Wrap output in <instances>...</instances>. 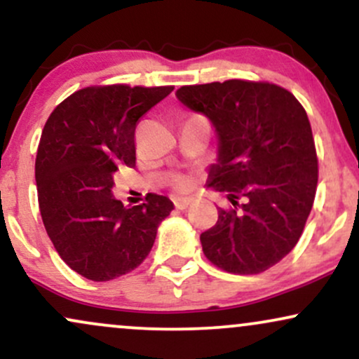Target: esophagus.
Returning <instances> with one entry per match:
<instances>
[{
	"label": "esophagus",
	"instance_id": "1",
	"mask_svg": "<svg viewBox=\"0 0 359 359\" xmlns=\"http://www.w3.org/2000/svg\"><path fill=\"white\" fill-rule=\"evenodd\" d=\"M174 204H175V209H179V211H184V209H187L189 205L192 204V199H191V197H182V199H177Z\"/></svg>",
	"mask_w": 359,
	"mask_h": 359
}]
</instances>
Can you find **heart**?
Here are the masks:
<instances>
[{
  "mask_svg": "<svg viewBox=\"0 0 359 359\" xmlns=\"http://www.w3.org/2000/svg\"><path fill=\"white\" fill-rule=\"evenodd\" d=\"M177 187H179V189H187L189 187V180L184 179V177H179V179H177Z\"/></svg>",
  "mask_w": 359,
  "mask_h": 359,
  "instance_id": "b5f03b06",
  "label": "heart"
}]
</instances>
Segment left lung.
Returning a JSON list of instances; mask_svg holds the SVG:
<instances>
[{"label": "left lung", "instance_id": "obj_1", "mask_svg": "<svg viewBox=\"0 0 359 359\" xmlns=\"http://www.w3.org/2000/svg\"><path fill=\"white\" fill-rule=\"evenodd\" d=\"M175 96L212 123L217 160L208 187L234 205L219 208L216 224L201 234L204 255L229 273L269 270L297 245L314 204L317 155L306 109L269 82L182 86Z\"/></svg>", "mask_w": 359, "mask_h": 359}]
</instances>
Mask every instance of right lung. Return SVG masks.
Returning <instances> with one entry per match:
<instances>
[{
	"label": "right lung",
	"instance_id": "obj_1",
	"mask_svg": "<svg viewBox=\"0 0 359 359\" xmlns=\"http://www.w3.org/2000/svg\"><path fill=\"white\" fill-rule=\"evenodd\" d=\"M172 86L84 88L62 101L45 123L35 160L40 214L48 238L74 271L108 282L142 265L158 224L174 209L165 196L125 208L113 175L137 160L138 119Z\"/></svg>",
	"mask_w": 359,
	"mask_h": 359
}]
</instances>
